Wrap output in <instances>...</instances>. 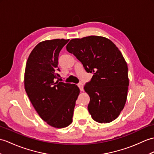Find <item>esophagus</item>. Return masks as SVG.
<instances>
[{
  "label": "esophagus",
  "mask_w": 154,
  "mask_h": 154,
  "mask_svg": "<svg viewBox=\"0 0 154 154\" xmlns=\"http://www.w3.org/2000/svg\"><path fill=\"white\" fill-rule=\"evenodd\" d=\"M78 87H79V88H80V90H81V91H83L84 90V88H83V84L82 83H79V84H78Z\"/></svg>",
  "instance_id": "1"
}]
</instances>
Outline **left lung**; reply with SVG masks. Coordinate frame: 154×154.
I'll list each match as a JSON object with an SVG mask.
<instances>
[{
	"instance_id": "left-lung-1",
	"label": "left lung",
	"mask_w": 154,
	"mask_h": 154,
	"mask_svg": "<svg viewBox=\"0 0 154 154\" xmlns=\"http://www.w3.org/2000/svg\"><path fill=\"white\" fill-rule=\"evenodd\" d=\"M66 48L94 74L84 87L92 119L100 123L117 119L125 105L129 85L127 63L119 48L109 39L94 35L71 39Z\"/></svg>"
}]
</instances>
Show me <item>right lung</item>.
Returning a JSON list of instances; mask_svg holds the SVG:
<instances>
[{
    "label": "right lung",
    "mask_w": 154,
    "mask_h": 154,
    "mask_svg": "<svg viewBox=\"0 0 154 154\" xmlns=\"http://www.w3.org/2000/svg\"><path fill=\"white\" fill-rule=\"evenodd\" d=\"M69 39L39 42L30 53L24 75V87L41 119L54 128L72 123L75 102L80 90L76 85L59 82L58 56Z\"/></svg>",
    "instance_id": "1"
}]
</instances>
